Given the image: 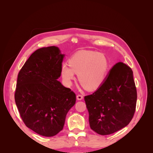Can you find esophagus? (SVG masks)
<instances>
[{"label": "esophagus", "mask_w": 153, "mask_h": 153, "mask_svg": "<svg viewBox=\"0 0 153 153\" xmlns=\"http://www.w3.org/2000/svg\"><path fill=\"white\" fill-rule=\"evenodd\" d=\"M83 98H84V97H83V96L81 94H78L76 96V99L78 100H82Z\"/></svg>", "instance_id": "esophagus-1"}]
</instances>
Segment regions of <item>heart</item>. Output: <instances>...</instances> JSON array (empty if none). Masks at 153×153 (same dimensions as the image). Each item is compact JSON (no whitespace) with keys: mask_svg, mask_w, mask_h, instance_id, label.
<instances>
[{"mask_svg":"<svg viewBox=\"0 0 153 153\" xmlns=\"http://www.w3.org/2000/svg\"><path fill=\"white\" fill-rule=\"evenodd\" d=\"M108 65V61L104 55L83 51L73 55L69 60V64H62L61 76L66 84L71 85L76 73L80 84L85 89L95 90L103 83Z\"/></svg>","mask_w":153,"mask_h":153,"instance_id":"obj_1","label":"heart"}]
</instances>
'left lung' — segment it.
<instances>
[{
  "label": "left lung",
  "mask_w": 153,
  "mask_h": 153,
  "mask_svg": "<svg viewBox=\"0 0 153 153\" xmlns=\"http://www.w3.org/2000/svg\"><path fill=\"white\" fill-rule=\"evenodd\" d=\"M137 99L132 69L116 63L98 90L84 97L91 128L107 135L126 126L135 114Z\"/></svg>",
  "instance_id": "8db88e82"
}]
</instances>
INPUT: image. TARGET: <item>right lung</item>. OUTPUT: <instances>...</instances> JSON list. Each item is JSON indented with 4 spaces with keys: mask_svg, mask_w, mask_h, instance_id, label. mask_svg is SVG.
Segmentation results:
<instances>
[{
    "mask_svg": "<svg viewBox=\"0 0 153 153\" xmlns=\"http://www.w3.org/2000/svg\"><path fill=\"white\" fill-rule=\"evenodd\" d=\"M64 55L56 47L32 53L18 73L16 105L27 127L40 135L53 137L63 129L76 94L57 80Z\"/></svg>",
    "mask_w": 153,
    "mask_h": 153,
    "instance_id": "add662e5",
    "label": "right lung"
}]
</instances>
